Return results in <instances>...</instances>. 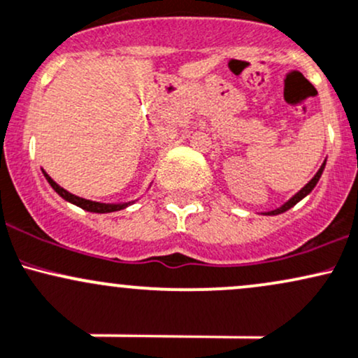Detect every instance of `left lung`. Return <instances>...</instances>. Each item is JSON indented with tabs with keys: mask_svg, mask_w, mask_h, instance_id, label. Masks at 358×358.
Masks as SVG:
<instances>
[{
	"mask_svg": "<svg viewBox=\"0 0 358 358\" xmlns=\"http://www.w3.org/2000/svg\"><path fill=\"white\" fill-rule=\"evenodd\" d=\"M324 164H327V162H324ZM324 164H323V166H321V167H320V171H318V172H316V176H315V178H313L311 180H309V182L306 184V186H304V187H303V189H301V191L298 192V194H294V196H292V198H291V199H289L286 204H282V206H280V208H277V210H274V211H268V213H267V215H280V213H284V211L291 210V208H292V206H294V204H296V203H299V201H301V199H303V198H304V196H308V194H309V192H311L313 189H315V186H316V184H318V180H320V178H321V174H323V169H324Z\"/></svg>",
	"mask_w": 358,
	"mask_h": 358,
	"instance_id": "obj_1",
	"label": "left lung"
}]
</instances>
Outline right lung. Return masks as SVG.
<instances>
[{"label":"right lung","instance_id":"add662e5","mask_svg":"<svg viewBox=\"0 0 358 358\" xmlns=\"http://www.w3.org/2000/svg\"><path fill=\"white\" fill-rule=\"evenodd\" d=\"M43 176H45V179L49 180V184L52 187H54V191L57 192L59 196H62V198L66 201H69V203L76 204V206L83 208V210H86V211H91V213H113V211H120V210H123V208L128 206V203H125V204H106V203H96V201L79 198V196L71 194L69 191H66L64 187H60L59 184L55 182V180L52 179L45 171H43Z\"/></svg>","mask_w":358,"mask_h":358}]
</instances>
